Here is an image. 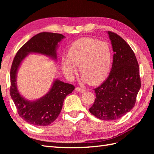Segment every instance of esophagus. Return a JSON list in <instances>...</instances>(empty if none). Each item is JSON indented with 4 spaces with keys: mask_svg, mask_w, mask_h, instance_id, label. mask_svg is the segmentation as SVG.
<instances>
[{
    "mask_svg": "<svg viewBox=\"0 0 154 154\" xmlns=\"http://www.w3.org/2000/svg\"><path fill=\"white\" fill-rule=\"evenodd\" d=\"M75 90H76L78 93H83L84 92H85V91L83 89H80V88H76L75 89Z\"/></svg>",
    "mask_w": 154,
    "mask_h": 154,
    "instance_id": "esophagus-1",
    "label": "esophagus"
}]
</instances>
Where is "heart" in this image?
<instances>
[{
    "label": "heart",
    "mask_w": 154,
    "mask_h": 154,
    "mask_svg": "<svg viewBox=\"0 0 154 154\" xmlns=\"http://www.w3.org/2000/svg\"><path fill=\"white\" fill-rule=\"evenodd\" d=\"M112 60L110 47L106 42L83 38L75 41L68 48L67 57H62L61 69L68 79L77 73V66L83 82L97 85L109 75Z\"/></svg>",
    "instance_id": "1"
}]
</instances>
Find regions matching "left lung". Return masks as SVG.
Masks as SVG:
<instances>
[{"label":"left lung","instance_id":"8db88e82","mask_svg":"<svg viewBox=\"0 0 154 154\" xmlns=\"http://www.w3.org/2000/svg\"><path fill=\"white\" fill-rule=\"evenodd\" d=\"M107 34L114 53L112 66L106 81L94 89L96 99L89 111L100 120H114L134 106L141 81L138 61L130 45L118 34Z\"/></svg>","mask_w":154,"mask_h":154}]
</instances>
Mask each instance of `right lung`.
Wrapping results in <instances>:
<instances>
[{
	"label": "right lung",
	"mask_w": 154,
	"mask_h": 154,
	"mask_svg": "<svg viewBox=\"0 0 154 154\" xmlns=\"http://www.w3.org/2000/svg\"><path fill=\"white\" fill-rule=\"evenodd\" d=\"M65 37L50 32H42L32 37L20 49L13 60L11 69V96L19 116L34 126L50 125L60 114L63 100L75 87L71 84L55 79L48 92L38 99L30 100L20 93L17 87V74L20 67L29 54L45 55L57 61L59 44Z\"/></svg>",
	"instance_id": "obj_1"
}]
</instances>
